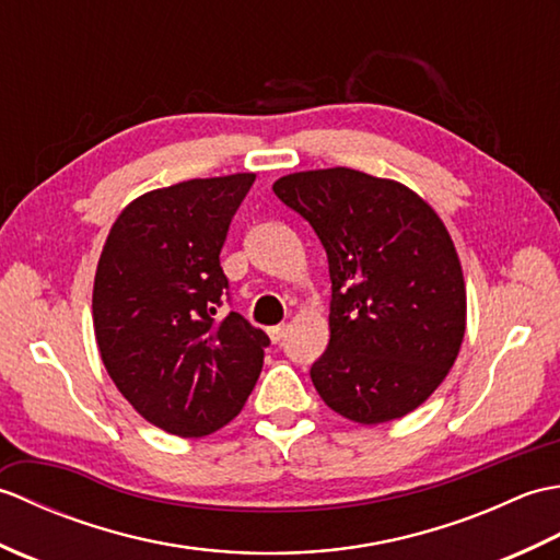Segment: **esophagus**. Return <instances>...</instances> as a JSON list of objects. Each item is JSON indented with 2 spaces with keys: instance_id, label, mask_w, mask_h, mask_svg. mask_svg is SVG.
<instances>
[{
  "instance_id": "34e87169",
  "label": "esophagus",
  "mask_w": 560,
  "mask_h": 560,
  "mask_svg": "<svg viewBox=\"0 0 560 560\" xmlns=\"http://www.w3.org/2000/svg\"><path fill=\"white\" fill-rule=\"evenodd\" d=\"M267 335L273 343H279L283 337H287V325H277V327H269Z\"/></svg>"
}]
</instances>
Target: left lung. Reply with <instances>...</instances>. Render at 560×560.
Masks as SVG:
<instances>
[{"label":"left lung","instance_id":"left-lung-1","mask_svg":"<svg viewBox=\"0 0 560 560\" xmlns=\"http://www.w3.org/2000/svg\"><path fill=\"white\" fill-rule=\"evenodd\" d=\"M273 195L313 225L329 261V343L311 368L319 397L365 425L421 407L467 325L443 221L409 187L351 168L283 175Z\"/></svg>","mask_w":560,"mask_h":560}]
</instances>
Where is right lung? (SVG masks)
I'll list each match as a JSON object with an SVG mask.
<instances>
[{"instance_id": "1", "label": "right lung", "mask_w": 560, "mask_h": 560, "mask_svg": "<svg viewBox=\"0 0 560 560\" xmlns=\"http://www.w3.org/2000/svg\"><path fill=\"white\" fill-rule=\"evenodd\" d=\"M253 173L141 195L113 223L93 283L101 359L122 397L165 433L201 438L241 413L269 337L231 301L221 247Z\"/></svg>"}]
</instances>
